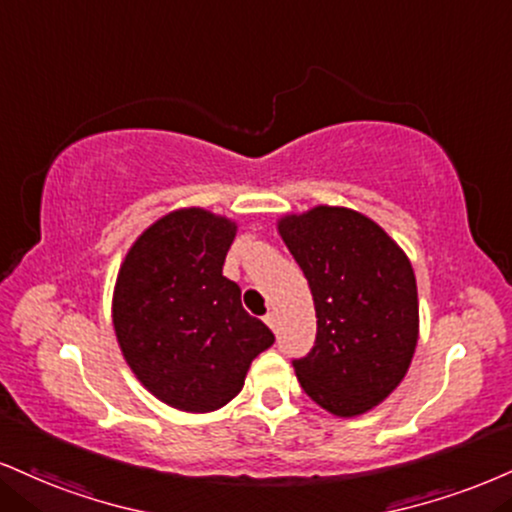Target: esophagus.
<instances>
[{"label": "esophagus", "mask_w": 512, "mask_h": 512, "mask_svg": "<svg viewBox=\"0 0 512 512\" xmlns=\"http://www.w3.org/2000/svg\"><path fill=\"white\" fill-rule=\"evenodd\" d=\"M264 324H267L272 331H276V315H274V312H267V315H264Z\"/></svg>", "instance_id": "34e87169"}]
</instances>
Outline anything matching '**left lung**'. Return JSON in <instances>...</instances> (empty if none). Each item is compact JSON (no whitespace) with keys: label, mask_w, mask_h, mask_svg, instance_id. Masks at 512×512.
Wrapping results in <instances>:
<instances>
[{"label":"left lung","mask_w":512,"mask_h":512,"mask_svg":"<svg viewBox=\"0 0 512 512\" xmlns=\"http://www.w3.org/2000/svg\"><path fill=\"white\" fill-rule=\"evenodd\" d=\"M310 283L317 341L293 362L319 408L357 417L384 403L408 374L420 338L412 264L377 221L317 205L276 221Z\"/></svg>","instance_id":"left-lung-1"}]
</instances>
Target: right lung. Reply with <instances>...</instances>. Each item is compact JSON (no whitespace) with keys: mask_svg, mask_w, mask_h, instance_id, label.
Listing matches in <instances>:
<instances>
[{"mask_svg":"<svg viewBox=\"0 0 512 512\" xmlns=\"http://www.w3.org/2000/svg\"><path fill=\"white\" fill-rule=\"evenodd\" d=\"M236 221L202 207L164 214L123 257L112 322L123 360L152 396L183 412L224 408L274 334L221 274Z\"/></svg>","mask_w":512,"mask_h":512,"instance_id":"1","label":"right lung"}]
</instances>
